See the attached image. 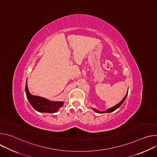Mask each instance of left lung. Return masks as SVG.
Returning a JSON list of instances; mask_svg holds the SVG:
<instances>
[{
	"label": "left lung",
	"instance_id": "8db88e82",
	"mask_svg": "<svg viewBox=\"0 0 157 157\" xmlns=\"http://www.w3.org/2000/svg\"><path fill=\"white\" fill-rule=\"evenodd\" d=\"M127 94H128V91H127V93L126 94V95L125 96V97L124 98V99L119 103V104H116V105H114V107H110V108H109V109H108L107 110H105V111H103V112H101V111H99V110H96L95 109H94V108H92L94 111H96L97 113H100V114H102V113H112V112H113V111H114L115 110H116L117 109H118L122 104V103L124 102V101H125V99H126V98H127Z\"/></svg>",
	"mask_w": 157,
	"mask_h": 157
}]
</instances>
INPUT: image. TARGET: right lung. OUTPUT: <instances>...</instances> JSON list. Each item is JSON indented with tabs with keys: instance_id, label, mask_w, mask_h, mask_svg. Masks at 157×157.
I'll use <instances>...</instances> for the list:
<instances>
[{
	"instance_id": "add662e5",
	"label": "right lung",
	"mask_w": 157,
	"mask_h": 157,
	"mask_svg": "<svg viewBox=\"0 0 157 157\" xmlns=\"http://www.w3.org/2000/svg\"><path fill=\"white\" fill-rule=\"evenodd\" d=\"M25 93L30 104L39 113H54L57 112L64 104L63 101H51L44 98L31 94L29 91L27 82L25 86Z\"/></svg>"
}]
</instances>
